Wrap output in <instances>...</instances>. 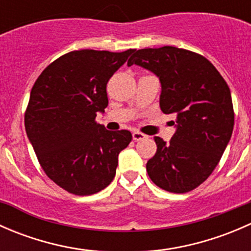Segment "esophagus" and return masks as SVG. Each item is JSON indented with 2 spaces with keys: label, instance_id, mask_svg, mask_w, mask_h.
<instances>
[{
  "label": "esophagus",
  "instance_id": "esophagus-1",
  "mask_svg": "<svg viewBox=\"0 0 251 251\" xmlns=\"http://www.w3.org/2000/svg\"><path fill=\"white\" fill-rule=\"evenodd\" d=\"M132 138H133V141H141V140H144V138H147V136L144 135V133L138 132V131H135V132L132 133Z\"/></svg>",
  "mask_w": 251,
  "mask_h": 251
}]
</instances>
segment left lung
<instances>
[{
  "label": "left lung",
  "mask_w": 251,
  "mask_h": 251,
  "mask_svg": "<svg viewBox=\"0 0 251 251\" xmlns=\"http://www.w3.org/2000/svg\"><path fill=\"white\" fill-rule=\"evenodd\" d=\"M132 64L159 77L160 109L176 116L170 142L154 137L156 153L147 173L161 189L192 191L211 175L231 140L234 111L228 85L206 58L183 48L138 50L128 59Z\"/></svg>",
  "instance_id": "8db88e82"
}]
</instances>
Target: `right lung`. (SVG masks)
<instances>
[{
    "label": "right lung",
    "instance_id": "right-lung-1",
    "mask_svg": "<svg viewBox=\"0 0 251 251\" xmlns=\"http://www.w3.org/2000/svg\"><path fill=\"white\" fill-rule=\"evenodd\" d=\"M135 50H81L62 55L41 73L30 93L24 123L45 174L67 192L91 196L109 186L127 130L96 123L108 105L107 83Z\"/></svg>",
    "mask_w": 251,
    "mask_h": 251
}]
</instances>
